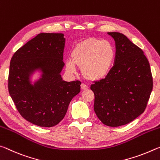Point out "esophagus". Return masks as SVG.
<instances>
[{"mask_svg": "<svg viewBox=\"0 0 160 160\" xmlns=\"http://www.w3.org/2000/svg\"><path fill=\"white\" fill-rule=\"evenodd\" d=\"M81 88H82V89L85 90V89H87V88H88V86L87 85L84 84V83H82V84H81Z\"/></svg>", "mask_w": 160, "mask_h": 160, "instance_id": "34e87169", "label": "esophagus"}]
</instances>
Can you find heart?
I'll list each match as a JSON object with an SVG mask.
<instances>
[{"mask_svg":"<svg viewBox=\"0 0 160 160\" xmlns=\"http://www.w3.org/2000/svg\"><path fill=\"white\" fill-rule=\"evenodd\" d=\"M72 60L66 62L69 73L76 72V65L88 80L97 81L108 75L113 64L116 49L111 42L89 38L77 43L71 52Z\"/></svg>","mask_w":160,"mask_h":160,"instance_id":"1","label":"heart"}]
</instances>
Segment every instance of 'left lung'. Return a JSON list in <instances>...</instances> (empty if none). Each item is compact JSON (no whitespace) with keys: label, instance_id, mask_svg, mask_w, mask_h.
Returning a JSON list of instances; mask_svg holds the SVG:
<instances>
[{"label":"left lung","instance_id":"8db88e82","mask_svg":"<svg viewBox=\"0 0 160 160\" xmlns=\"http://www.w3.org/2000/svg\"><path fill=\"white\" fill-rule=\"evenodd\" d=\"M116 42L114 65L103 79L91 86L93 109L104 125L118 127L145 111L153 82L143 51L120 32H108Z\"/></svg>","mask_w":160,"mask_h":160}]
</instances>
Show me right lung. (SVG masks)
Wrapping results in <instances>:
<instances>
[{
    "instance_id": "right-lung-1",
    "label": "right lung",
    "mask_w": 160,
    "mask_h": 160,
    "mask_svg": "<svg viewBox=\"0 0 160 160\" xmlns=\"http://www.w3.org/2000/svg\"><path fill=\"white\" fill-rule=\"evenodd\" d=\"M65 38L62 33H40L18 49L12 57L8 91L22 118L40 127H53L64 118L72 99L80 92L81 82H65ZM40 69L43 74L34 85L30 75Z\"/></svg>"
}]
</instances>
